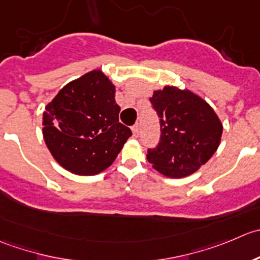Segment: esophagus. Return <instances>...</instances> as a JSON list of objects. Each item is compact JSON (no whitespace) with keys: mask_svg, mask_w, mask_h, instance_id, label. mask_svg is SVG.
<instances>
[{"mask_svg":"<svg viewBox=\"0 0 260 260\" xmlns=\"http://www.w3.org/2000/svg\"><path fill=\"white\" fill-rule=\"evenodd\" d=\"M131 130H133L134 136H139V133H140V126H139V124H135L133 127H131Z\"/></svg>","mask_w":260,"mask_h":260,"instance_id":"esophagus-1","label":"esophagus"}]
</instances>
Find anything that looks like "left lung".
<instances>
[{
  "label": "left lung",
  "mask_w": 260,
  "mask_h": 260,
  "mask_svg": "<svg viewBox=\"0 0 260 260\" xmlns=\"http://www.w3.org/2000/svg\"><path fill=\"white\" fill-rule=\"evenodd\" d=\"M150 102L159 117L160 139L148 149V161L171 178L194 173L218 148L222 125L217 115L201 97L176 87L155 91Z\"/></svg>",
  "instance_id": "left-lung-1"
}]
</instances>
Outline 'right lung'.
<instances>
[{
	"label": "right lung",
	"mask_w": 260,
	"mask_h": 260,
	"mask_svg": "<svg viewBox=\"0 0 260 260\" xmlns=\"http://www.w3.org/2000/svg\"><path fill=\"white\" fill-rule=\"evenodd\" d=\"M44 112V139L55 160L79 176L112 164L131 130L119 121L115 86L92 71L59 91Z\"/></svg>",
	"instance_id": "obj_1"
}]
</instances>
